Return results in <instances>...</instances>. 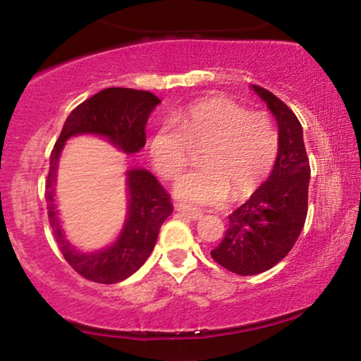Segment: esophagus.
Listing matches in <instances>:
<instances>
[{
    "label": "esophagus",
    "mask_w": 361,
    "mask_h": 361,
    "mask_svg": "<svg viewBox=\"0 0 361 361\" xmlns=\"http://www.w3.org/2000/svg\"><path fill=\"white\" fill-rule=\"evenodd\" d=\"M176 212L181 214V215H183V217H186V219H190V221H198V219L202 217L200 210H197V209H186V207H181V205L176 207Z\"/></svg>",
    "instance_id": "obj_1"
}]
</instances>
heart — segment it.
Returning a JSON list of instances; mask_svg holds the SVG:
<instances>
[{"label": "heart", "mask_w": 361, "mask_h": 361, "mask_svg": "<svg viewBox=\"0 0 361 361\" xmlns=\"http://www.w3.org/2000/svg\"><path fill=\"white\" fill-rule=\"evenodd\" d=\"M204 146L198 164L175 186L178 200L190 205H219L229 193H251L279 156V128L270 115L250 111L229 98L215 97L190 103L171 122L161 123L149 140L156 173L176 180L190 161V148Z\"/></svg>", "instance_id": "heart-1"}]
</instances>
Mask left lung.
Wrapping results in <instances>:
<instances>
[{
	"mask_svg": "<svg viewBox=\"0 0 361 361\" xmlns=\"http://www.w3.org/2000/svg\"><path fill=\"white\" fill-rule=\"evenodd\" d=\"M279 123L280 147L270 178L229 215L226 235L210 256L238 275H258L280 263L304 229L310 166L299 118L271 91L252 85Z\"/></svg>",
	"mask_w": 361,
	"mask_h": 361,
	"instance_id": "1",
	"label": "left lung"
}]
</instances>
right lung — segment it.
Listing matches in <instances>:
<instances>
[{"mask_svg": "<svg viewBox=\"0 0 361 361\" xmlns=\"http://www.w3.org/2000/svg\"><path fill=\"white\" fill-rule=\"evenodd\" d=\"M161 103L151 91L132 88H106L78 105L66 118L59 139L51 152L49 175L45 180V202L54 238L71 268L82 279L94 283H117L128 279L146 263L154 250L159 227L171 215L169 195L146 169L127 173L128 214L118 239L106 250L90 252L76 251L66 241L54 205L57 159L69 137L78 134H98L122 149L127 154L146 146V123L149 114Z\"/></svg>", "mask_w": 361, "mask_h": 361, "instance_id": "right-lung-1", "label": "right lung"}]
</instances>
